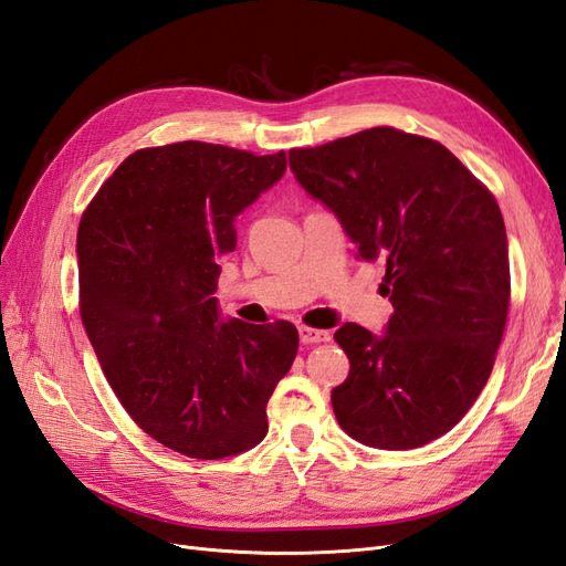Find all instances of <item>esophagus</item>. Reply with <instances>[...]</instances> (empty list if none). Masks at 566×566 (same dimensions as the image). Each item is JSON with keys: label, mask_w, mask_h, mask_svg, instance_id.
Listing matches in <instances>:
<instances>
[{"label": "esophagus", "mask_w": 566, "mask_h": 566, "mask_svg": "<svg viewBox=\"0 0 566 566\" xmlns=\"http://www.w3.org/2000/svg\"><path fill=\"white\" fill-rule=\"evenodd\" d=\"M300 339H302V345H318V342H328L331 333L328 331H318V328H306V325H302V328H300Z\"/></svg>", "instance_id": "esophagus-1"}]
</instances>
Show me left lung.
Here are the masks:
<instances>
[{
    "label": "left lung",
    "instance_id": "8db88e82",
    "mask_svg": "<svg viewBox=\"0 0 566 566\" xmlns=\"http://www.w3.org/2000/svg\"><path fill=\"white\" fill-rule=\"evenodd\" d=\"M290 169L358 256L387 266L385 333H335L349 356L335 418L373 449L424 447L468 413L501 347L510 264L499 202L447 146L394 127L293 148Z\"/></svg>",
    "mask_w": 566,
    "mask_h": 566
}]
</instances>
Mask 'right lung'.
<instances>
[{
    "label": "right lung",
    "instance_id": "obj_1",
    "mask_svg": "<svg viewBox=\"0 0 566 566\" xmlns=\"http://www.w3.org/2000/svg\"><path fill=\"white\" fill-rule=\"evenodd\" d=\"M287 167L181 142L142 148L84 210L77 231L80 316L115 397L163 447L198 460L254 449L266 403L293 366V323L224 321L219 260L233 221Z\"/></svg>",
    "mask_w": 566,
    "mask_h": 566
}]
</instances>
